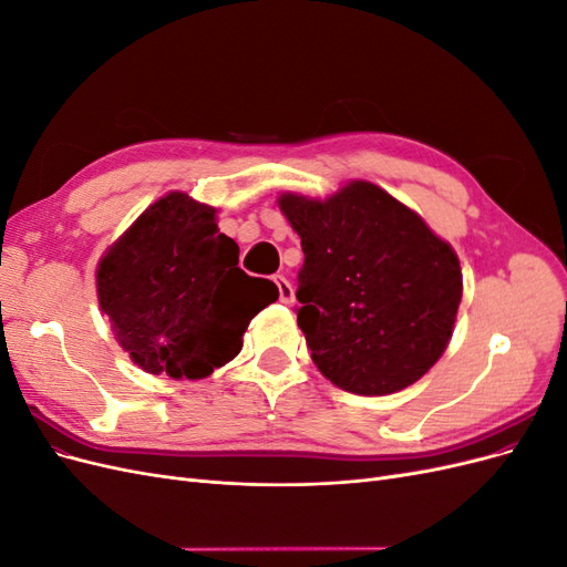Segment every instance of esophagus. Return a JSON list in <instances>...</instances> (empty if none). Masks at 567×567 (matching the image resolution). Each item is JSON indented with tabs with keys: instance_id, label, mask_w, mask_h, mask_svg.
Returning <instances> with one entry per match:
<instances>
[{
	"instance_id": "obj_1",
	"label": "esophagus",
	"mask_w": 567,
	"mask_h": 567,
	"mask_svg": "<svg viewBox=\"0 0 567 567\" xmlns=\"http://www.w3.org/2000/svg\"><path fill=\"white\" fill-rule=\"evenodd\" d=\"M274 284H277V288H279V300L284 302V305H290L296 300V290H293V286H290V281L284 277V274H274Z\"/></svg>"
}]
</instances>
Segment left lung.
I'll return each mask as SVG.
<instances>
[{"mask_svg":"<svg viewBox=\"0 0 567 567\" xmlns=\"http://www.w3.org/2000/svg\"><path fill=\"white\" fill-rule=\"evenodd\" d=\"M279 205L305 252L296 312L317 369L354 394L416 383L454 331L463 284L450 244L369 182Z\"/></svg>","mask_w":567,"mask_h":567,"instance_id":"1","label":"left lung"}]
</instances>
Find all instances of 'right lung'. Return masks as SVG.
I'll use <instances>...</instances> for the list:
<instances>
[{
    "label": "right lung",
    "mask_w": 567,
    "mask_h": 567,
    "mask_svg": "<svg viewBox=\"0 0 567 567\" xmlns=\"http://www.w3.org/2000/svg\"><path fill=\"white\" fill-rule=\"evenodd\" d=\"M99 305L117 342L148 373L205 379L241 352L250 319L279 298L238 267L215 210L186 194L153 203L106 252Z\"/></svg>",
    "instance_id": "add662e5"
}]
</instances>
